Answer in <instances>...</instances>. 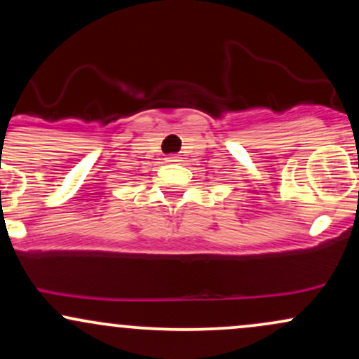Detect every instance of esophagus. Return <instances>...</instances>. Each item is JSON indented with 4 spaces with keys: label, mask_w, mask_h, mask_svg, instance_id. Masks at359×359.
Wrapping results in <instances>:
<instances>
[{
    "label": "esophagus",
    "mask_w": 359,
    "mask_h": 359,
    "mask_svg": "<svg viewBox=\"0 0 359 359\" xmlns=\"http://www.w3.org/2000/svg\"><path fill=\"white\" fill-rule=\"evenodd\" d=\"M165 160H167L168 163H175V162H179V160H177V156H175V155H168Z\"/></svg>",
    "instance_id": "esophagus-1"
}]
</instances>
